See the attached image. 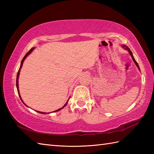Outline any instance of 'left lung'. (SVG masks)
<instances>
[{"mask_svg":"<svg viewBox=\"0 0 154 154\" xmlns=\"http://www.w3.org/2000/svg\"><path fill=\"white\" fill-rule=\"evenodd\" d=\"M122 46H123V48H125V49H126V50H127L128 51H129V54H130V55H131V57H132V60H133V61H134V63H136V65H137V67H138V69H140L139 65H138V63H137V62H136V61L135 60V59H134V56H133V55H132V51H130V49H129V48H128V46H126V45H122Z\"/></svg>","mask_w":154,"mask_h":154,"instance_id":"1","label":"left lung"}]
</instances>
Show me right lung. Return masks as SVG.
I'll use <instances>...</instances> for the list:
<instances>
[{"label": "right lung", "mask_w": 154, "mask_h": 154, "mask_svg": "<svg viewBox=\"0 0 154 154\" xmlns=\"http://www.w3.org/2000/svg\"><path fill=\"white\" fill-rule=\"evenodd\" d=\"M34 48H32V49H31V50H30V51H29L28 52V53L26 54L25 55V56L24 57H23V59H22V62H21V65H20V69H19V70H18V73H17V77H16V87H17V90H18V95H19V97H20V99H21V100L22 101V99H21V97H20V94H19V89H18V77H19V74H20V69L22 68V64H23V62H24V60H25V59H26V57L27 56H28V55H29V54H30V53H31V52L32 51H33V50H34ZM22 103H24V102H23V101H22ZM67 103L68 102H67L66 103H65V105L63 106V107H62V108H61V109H58V110H55L54 111V112H57V111H59V110H60L61 109H63V108H64L65 106H66V104H67ZM38 112H40V113H42V114H45V112H39V111H38Z\"/></svg>", "instance_id": "add662e5"}]
</instances>
